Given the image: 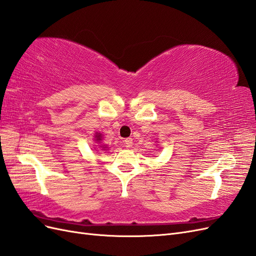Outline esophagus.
<instances>
[{
  "mask_svg": "<svg viewBox=\"0 0 256 256\" xmlns=\"http://www.w3.org/2000/svg\"><path fill=\"white\" fill-rule=\"evenodd\" d=\"M124 144H126V147H128V148L132 147V146H133V140H132V138H126V140H124Z\"/></svg>",
  "mask_w": 256,
  "mask_h": 256,
  "instance_id": "esophagus-1",
  "label": "esophagus"
}]
</instances>
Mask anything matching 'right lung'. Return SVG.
<instances>
[{
	"mask_svg": "<svg viewBox=\"0 0 256 256\" xmlns=\"http://www.w3.org/2000/svg\"><path fill=\"white\" fill-rule=\"evenodd\" d=\"M102 140V134L100 133H96V142H100ZM100 147H103V146H100ZM104 149H106V147H103Z\"/></svg>",
	"mask_w": 256,
	"mask_h": 256,
	"instance_id": "obj_1",
	"label": "right lung"
}]
</instances>
